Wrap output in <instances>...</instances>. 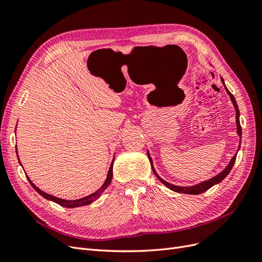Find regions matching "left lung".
Instances as JSON below:
<instances>
[{
  "label": "left lung",
  "instance_id": "obj_1",
  "mask_svg": "<svg viewBox=\"0 0 262 262\" xmlns=\"http://www.w3.org/2000/svg\"><path fill=\"white\" fill-rule=\"evenodd\" d=\"M222 82H223V84H224L223 78H222ZM225 89H226V86H225ZM226 91H227L229 96H231V99H232L233 104H234V107H235V109H236L237 133H238V136H239L241 139H242V126H241V122H239V110H238V106H237V104H236V100H235V98H234V96H233V94L229 93V91H228L227 89H226ZM238 149H239V148H238ZM236 155H237V154H235V155L233 156L231 162H229V164L227 165V167H226L223 171L220 172L219 175H216L215 177H213V178H211V179H209V180H207V181H203V182H201V184L195 185V186H191V187H179V186H173V185L169 184V182L165 181L164 179H162L160 176L157 175L155 169H154V167H153L152 158H150V156H149V154H148V152H147L148 160H149V162H150V165H152V169H153V171H154V173H155V176H156L158 179H160L166 187L169 188L170 190H172V191H176V192H179V193H188V194H199V193H202V192H204V191H207L208 189H210V188L213 187L214 185H216V184H219V182H221L222 180H223V179L228 175L229 171H231V169L233 168L234 163H235V161H236Z\"/></svg>",
  "mask_w": 262,
  "mask_h": 262
}]
</instances>
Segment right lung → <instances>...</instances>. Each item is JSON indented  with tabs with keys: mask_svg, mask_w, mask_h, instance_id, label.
Masks as SVG:
<instances>
[{
	"mask_svg": "<svg viewBox=\"0 0 262 262\" xmlns=\"http://www.w3.org/2000/svg\"><path fill=\"white\" fill-rule=\"evenodd\" d=\"M16 131V130H15ZM16 152H17V147H16ZM17 157H18V155H17ZM115 160V158H114ZM19 161V160H18ZM20 163V162H19ZM113 165H114V161H113V163H112V165H110V168H109V170H108V175H107V179H106V181L104 182V185H102L96 192H94V193H92V194H90V195H87V196H85V198H82V199H78V200H63V199H60V198H57V196H53V195H51V194H48V193H46V192H43V191H41L40 189L39 188H37L34 184H33V181H31L27 176V179H28V181L30 182V185L33 186V188L36 190V191L40 194V195H42L45 199H47V200H50V201H53V202H55V203H58V204H60L61 207H64V208H77V207H83V205H89V204H91L92 202H94L95 200L96 199H98V198L100 196V194L105 191V189L110 185V182H112V179H113Z\"/></svg>",
	"mask_w": 262,
	"mask_h": 262,
	"instance_id": "add662e5",
	"label": "right lung"
}]
</instances>
